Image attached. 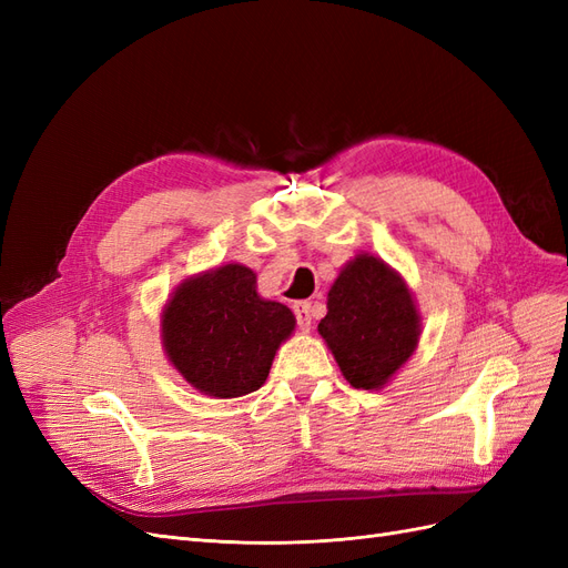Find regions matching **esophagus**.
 Returning a JSON list of instances; mask_svg holds the SVG:
<instances>
[{"mask_svg":"<svg viewBox=\"0 0 568 568\" xmlns=\"http://www.w3.org/2000/svg\"><path fill=\"white\" fill-rule=\"evenodd\" d=\"M294 315H296V322L301 329H311L313 324V305L307 301H296L294 303Z\"/></svg>","mask_w":568,"mask_h":568,"instance_id":"esophagus-1","label":"esophagus"}]
</instances>
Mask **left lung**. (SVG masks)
Here are the masks:
<instances>
[{"label": "left lung", "mask_w": 568, "mask_h": 568, "mask_svg": "<svg viewBox=\"0 0 568 568\" xmlns=\"http://www.w3.org/2000/svg\"><path fill=\"white\" fill-rule=\"evenodd\" d=\"M320 334L355 388H382L415 353L419 315L405 282L374 255L341 270Z\"/></svg>", "instance_id": "1"}]
</instances>
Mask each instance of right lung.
<instances>
[{
	"label": "right lung",
	"instance_id": "add662e5",
	"mask_svg": "<svg viewBox=\"0 0 568 568\" xmlns=\"http://www.w3.org/2000/svg\"><path fill=\"white\" fill-rule=\"evenodd\" d=\"M294 324L286 305L257 296L248 267L225 265L175 291L163 313V346L194 388L239 398L265 384Z\"/></svg>",
	"mask_w": 568,
	"mask_h": 568
}]
</instances>
